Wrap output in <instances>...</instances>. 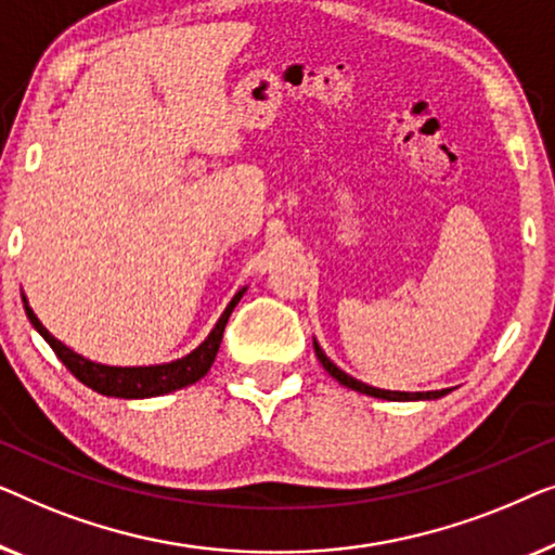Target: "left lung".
I'll return each mask as SVG.
<instances>
[{"instance_id": "1", "label": "left lung", "mask_w": 555, "mask_h": 555, "mask_svg": "<svg viewBox=\"0 0 555 555\" xmlns=\"http://www.w3.org/2000/svg\"><path fill=\"white\" fill-rule=\"evenodd\" d=\"M314 352H317L319 362H322L324 370L330 372L332 377L339 382V385H345V387H349V389H357V392H362V395L379 397V400H395V402H402V400H435V397H442V395H448V392H450V389H437V392H392V389H377V387H370V385H364V382H359V379H354V377H349L347 372H341L339 366L334 364L332 359L322 352V347H319L317 341H314Z\"/></svg>"}]
</instances>
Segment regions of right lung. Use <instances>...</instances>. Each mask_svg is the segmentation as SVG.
<instances>
[{"instance_id":"right-lung-1","label":"right lung","mask_w":555,"mask_h":555,"mask_svg":"<svg viewBox=\"0 0 555 555\" xmlns=\"http://www.w3.org/2000/svg\"><path fill=\"white\" fill-rule=\"evenodd\" d=\"M244 292L246 288H241V292L233 296L231 304L221 314V319H218V324L214 326V332L208 334V339L203 341L196 352H191L183 359H176V362H170V364H158V366H107V364L90 362V359L75 354L73 349L62 345L60 339H54L52 334L44 330L40 319L35 317V311L29 307H25V309H27L29 322L35 324V330L42 334V337L47 339V345L52 347V352L62 359V364H65L67 370L82 382V385H88L90 389H95V392L107 395V397L138 400V397L168 395V392H173V389L189 387L210 370L218 347H221L225 322H229L231 311L238 304L241 296H244Z\"/></svg>"}]
</instances>
